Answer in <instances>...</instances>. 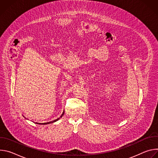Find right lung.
Masks as SVG:
<instances>
[{"instance_id": "obj_1", "label": "right lung", "mask_w": 158, "mask_h": 158, "mask_svg": "<svg viewBox=\"0 0 158 158\" xmlns=\"http://www.w3.org/2000/svg\"><path fill=\"white\" fill-rule=\"evenodd\" d=\"M64 113V112H63L62 114V116H60V118H61V117L63 116ZM59 119H60V118H59L58 119H56V120H54V121H51V122H49V123H36V124H50V123H54V122L57 121V120H59Z\"/></svg>"}]
</instances>
